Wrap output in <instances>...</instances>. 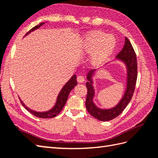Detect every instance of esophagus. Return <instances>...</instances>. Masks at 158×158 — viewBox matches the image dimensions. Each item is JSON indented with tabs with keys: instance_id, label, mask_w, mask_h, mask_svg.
Wrapping results in <instances>:
<instances>
[{
	"instance_id": "esophagus-1",
	"label": "esophagus",
	"mask_w": 158,
	"mask_h": 158,
	"mask_svg": "<svg viewBox=\"0 0 158 158\" xmlns=\"http://www.w3.org/2000/svg\"><path fill=\"white\" fill-rule=\"evenodd\" d=\"M77 81L79 83H83L84 81H85V78H84L83 76L81 75H79L77 77Z\"/></svg>"
}]
</instances>
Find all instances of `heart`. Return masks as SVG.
<instances>
[{
  "label": "heart",
  "instance_id": "1",
  "mask_svg": "<svg viewBox=\"0 0 158 158\" xmlns=\"http://www.w3.org/2000/svg\"><path fill=\"white\" fill-rule=\"evenodd\" d=\"M115 46L116 40L112 35H106L104 32L95 31L85 35L80 48L84 53H91V62L98 64L108 57Z\"/></svg>",
  "mask_w": 158,
  "mask_h": 158
}]
</instances>
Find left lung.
<instances>
[{"instance_id": "obj_1", "label": "left lung", "mask_w": 158, "mask_h": 158, "mask_svg": "<svg viewBox=\"0 0 158 158\" xmlns=\"http://www.w3.org/2000/svg\"><path fill=\"white\" fill-rule=\"evenodd\" d=\"M116 60L122 61L127 68V87L122 99L118 104L114 107L109 109L100 108L94 104V98L95 96V90L93 85L92 77L96 69H93L88 72L87 75V81L86 87L87 95L85 101L87 110L90 114L101 121H108L114 119L120 115L129 103L135 91L137 78V62L135 50L130 41L127 37L125 43L123 50L116 55ZM108 63H106L107 64Z\"/></svg>"}]
</instances>
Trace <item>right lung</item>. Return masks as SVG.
<instances>
[{
  "label": "right lung",
  "instance_id": "1",
  "mask_svg": "<svg viewBox=\"0 0 158 158\" xmlns=\"http://www.w3.org/2000/svg\"><path fill=\"white\" fill-rule=\"evenodd\" d=\"M44 23H41L39 25H36V26H35L34 27H33L31 29L29 30V31H28L27 34H25V36H26L29 34H30L31 31L40 28L42 26V25H43ZM77 82L76 75H74L71 77V78L68 81V82H67V83H66L65 85L63 86V87L61 89L60 93L58 94V96H57L56 102V103H55V105L50 110H49L46 111V112H36L35 110H33L30 109L29 108H28L27 106H25V104L23 103V101H21L20 98H19V100L21 102L22 105L24 106V108L26 109L27 111L31 113L32 114H34V116L39 117V118H53V117L58 115V114L60 112L62 108H63V107L66 104V102H67L69 94H70L71 91L73 89V88H74V87L77 85Z\"/></svg>",
  "mask_w": 158,
  "mask_h": 158
}]
</instances>
